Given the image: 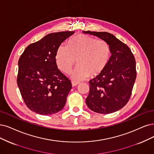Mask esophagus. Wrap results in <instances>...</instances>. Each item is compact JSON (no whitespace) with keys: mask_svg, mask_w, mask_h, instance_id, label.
Returning a JSON list of instances; mask_svg holds the SVG:
<instances>
[{"mask_svg":"<svg viewBox=\"0 0 154 154\" xmlns=\"http://www.w3.org/2000/svg\"><path fill=\"white\" fill-rule=\"evenodd\" d=\"M78 84H78V82H73V81H72V86L73 87L77 86Z\"/></svg>","mask_w":154,"mask_h":154,"instance_id":"1","label":"esophagus"}]
</instances>
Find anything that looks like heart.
Listing matches in <instances>:
<instances>
[{"mask_svg":"<svg viewBox=\"0 0 154 154\" xmlns=\"http://www.w3.org/2000/svg\"><path fill=\"white\" fill-rule=\"evenodd\" d=\"M111 56L110 45L104 40L86 35L71 37L67 47L60 45L56 51V62L59 69L68 73L77 60L78 65L71 73L74 81H81L97 76L109 65Z\"/></svg>","mask_w":154,"mask_h":154,"instance_id":"obj_1","label":"heart"}]
</instances>
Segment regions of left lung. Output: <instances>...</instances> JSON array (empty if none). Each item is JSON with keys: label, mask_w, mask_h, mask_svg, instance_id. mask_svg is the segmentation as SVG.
<instances>
[{"label": "left lung", "mask_w": 154, "mask_h": 154, "mask_svg": "<svg viewBox=\"0 0 154 154\" xmlns=\"http://www.w3.org/2000/svg\"><path fill=\"white\" fill-rule=\"evenodd\" d=\"M83 33L104 40L111 50L110 61L105 70L89 82L86 105L96 113L107 114L117 112L126 105L131 95L136 77L134 55L126 44L110 33Z\"/></svg>", "instance_id": "1"}]
</instances>
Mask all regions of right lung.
I'll return each mask as SVG.
<instances>
[{
  "label": "right lung",
  "mask_w": 154,
  "mask_h": 154,
  "mask_svg": "<svg viewBox=\"0 0 154 154\" xmlns=\"http://www.w3.org/2000/svg\"><path fill=\"white\" fill-rule=\"evenodd\" d=\"M73 33H49L30 44L20 56L17 84L30 110L48 116L64 107L72 84L58 68L56 54L60 45Z\"/></svg>",
  "instance_id": "right-lung-1"
}]
</instances>
